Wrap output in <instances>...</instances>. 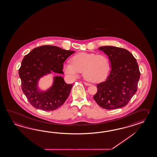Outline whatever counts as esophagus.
Segmentation results:
<instances>
[{
	"instance_id": "obj_1",
	"label": "esophagus",
	"mask_w": 157,
	"mask_h": 157,
	"mask_svg": "<svg viewBox=\"0 0 157 157\" xmlns=\"http://www.w3.org/2000/svg\"><path fill=\"white\" fill-rule=\"evenodd\" d=\"M84 84H85L86 86H91V84L88 83H86V82H84Z\"/></svg>"
}]
</instances>
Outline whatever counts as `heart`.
Wrapping results in <instances>:
<instances>
[{
  "label": "heart",
  "instance_id": "obj_1",
  "mask_svg": "<svg viewBox=\"0 0 157 157\" xmlns=\"http://www.w3.org/2000/svg\"><path fill=\"white\" fill-rule=\"evenodd\" d=\"M71 62L63 65L65 74L75 79L83 71L84 78L92 83H99L104 80L111 68L109 59L104 54L79 53L72 57Z\"/></svg>",
  "mask_w": 157,
  "mask_h": 157
}]
</instances>
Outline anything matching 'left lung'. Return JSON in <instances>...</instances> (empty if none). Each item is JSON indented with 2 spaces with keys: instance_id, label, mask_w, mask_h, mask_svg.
Masks as SVG:
<instances>
[{
  "instance_id": "left-lung-1",
  "label": "left lung",
  "mask_w": 157,
  "mask_h": 157,
  "mask_svg": "<svg viewBox=\"0 0 157 157\" xmlns=\"http://www.w3.org/2000/svg\"><path fill=\"white\" fill-rule=\"evenodd\" d=\"M111 61V73L105 81L97 85L94 99L106 109L126 105L137 90L140 72L137 62L128 50L115 46H100Z\"/></svg>"
}]
</instances>
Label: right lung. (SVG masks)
<instances>
[{"instance_id": "add662e5", "label": "right lung", "mask_w": 157, "mask_h": 157, "mask_svg": "<svg viewBox=\"0 0 157 157\" xmlns=\"http://www.w3.org/2000/svg\"><path fill=\"white\" fill-rule=\"evenodd\" d=\"M74 52L58 46L44 45L33 49L23 58L19 70L21 89L33 107L52 111L65 103L73 84H66L62 77H54L53 86L45 92L38 91L37 84L40 78L51 71L63 74V63Z\"/></svg>"}]
</instances>
